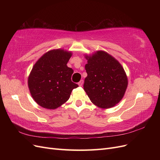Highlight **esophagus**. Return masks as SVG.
<instances>
[{
  "label": "esophagus",
  "instance_id": "obj_1",
  "mask_svg": "<svg viewBox=\"0 0 160 160\" xmlns=\"http://www.w3.org/2000/svg\"><path fill=\"white\" fill-rule=\"evenodd\" d=\"M83 80H81L79 82V83H78V85H79V86H82V85H83Z\"/></svg>",
  "mask_w": 160,
  "mask_h": 160
}]
</instances>
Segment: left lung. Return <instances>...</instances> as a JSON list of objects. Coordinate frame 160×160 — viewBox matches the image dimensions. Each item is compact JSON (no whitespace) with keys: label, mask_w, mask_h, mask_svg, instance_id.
I'll return each instance as SVG.
<instances>
[{"label":"left lung","mask_w":160,"mask_h":160,"mask_svg":"<svg viewBox=\"0 0 160 160\" xmlns=\"http://www.w3.org/2000/svg\"><path fill=\"white\" fill-rule=\"evenodd\" d=\"M84 90L91 102L101 108H111L122 100L128 87V78L122 65L103 51L86 56Z\"/></svg>","instance_id":"8db88e82"}]
</instances>
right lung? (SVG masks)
<instances>
[{
  "label": "right lung",
  "instance_id": "1",
  "mask_svg": "<svg viewBox=\"0 0 160 160\" xmlns=\"http://www.w3.org/2000/svg\"><path fill=\"white\" fill-rule=\"evenodd\" d=\"M71 55L67 51L52 50L33 66L28 85L32 98L41 107L49 109L60 107L78 87L71 81L73 70L67 65Z\"/></svg>",
  "mask_w": 160,
  "mask_h": 160
}]
</instances>
